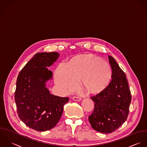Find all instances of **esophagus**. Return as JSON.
I'll return each instance as SVG.
<instances>
[{
  "instance_id": "obj_1",
  "label": "esophagus",
  "mask_w": 147,
  "mask_h": 147,
  "mask_svg": "<svg viewBox=\"0 0 147 147\" xmlns=\"http://www.w3.org/2000/svg\"><path fill=\"white\" fill-rule=\"evenodd\" d=\"M73 99L74 100H78V101H80V100H81V98H80V97H79V96H74L73 97Z\"/></svg>"
}]
</instances>
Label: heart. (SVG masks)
Masks as SVG:
<instances>
[{"mask_svg":"<svg viewBox=\"0 0 147 147\" xmlns=\"http://www.w3.org/2000/svg\"><path fill=\"white\" fill-rule=\"evenodd\" d=\"M112 70L108 62L93 55H84L61 63L56 71L55 81L64 92L72 91L77 81L89 93H96L109 83Z\"/></svg>","mask_w":147,"mask_h":147,"instance_id":"b5f03b06","label":"heart"}]
</instances>
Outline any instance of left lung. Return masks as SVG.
<instances>
[{
	"mask_svg": "<svg viewBox=\"0 0 147 147\" xmlns=\"http://www.w3.org/2000/svg\"><path fill=\"white\" fill-rule=\"evenodd\" d=\"M111 80L102 91L91 96L94 109L88 117L92 128L103 134L114 132L127 119L131 101V91L124 72L113 57L109 56Z\"/></svg>",
	"mask_w": 147,
	"mask_h": 147,
	"instance_id": "8db88e82",
	"label": "left lung"
}]
</instances>
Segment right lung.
Segmentation results:
<instances>
[{"mask_svg": "<svg viewBox=\"0 0 147 147\" xmlns=\"http://www.w3.org/2000/svg\"><path fill=\"white\" fill-rule=\"evenodd\" d=\"M59 56L57 52L36 53L19 73L15 92V100L19 118L28 127L45 131L56 126L67 103L68 97L51 94L45 87L52 78L51 66Z\"/></svg>", "mask_w": 147, "mask_h": 147, "instance_id": "1", "label": "right lung"}]
</instances>
